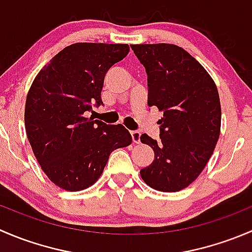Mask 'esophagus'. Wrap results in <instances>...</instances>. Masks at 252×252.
I'll use <instances>...</instances> for the list:
<instances>
[{
  "instance_id": "obj_1",
  "label": "esophagus",
  "mask_w": 252,
  "mask_h": 252,
  "mask_svg": "<svg viewBox=\"0 0 252 252\" xmlns=\"http://www.w3.org/2000/svg\"><path fill=\"white\" fill-rule=\"evenodd\" d=\"M130 135H131V139H133L134 142H136V144H138V142L140 141V136H141L140 131L133 130V131H130Z\"/></svg>"
}]
</instances>
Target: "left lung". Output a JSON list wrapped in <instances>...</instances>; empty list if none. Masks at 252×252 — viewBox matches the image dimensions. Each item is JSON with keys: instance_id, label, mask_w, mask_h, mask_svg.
Returning <instances> with one entry per match:
<instances>
[{"instance_id": "1", "label": "left lung", "mask_w": 252, "mask_h": 252, "mask_svg": "<svg viewBox=\"0 0 252 252\" xmlns=\"http://www.w3.org/2000/svg\"><path fill=\"white\" fill-rule=\"evenodd\" d=\"M147 74V105L163 112L159 139L142 134L155 159L140 171L147 185L173 192L191 184L211 158L220 138V102L205 68L171 44L130 45Z\"/></svg>"}]
</instances>
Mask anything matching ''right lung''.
I'll list each match as a JSON object with an SVG mask.
<instances>
[{"instance_id": "obj_1", "label": "right lung", "mask_w": 252, "mask_h": 252, "mask_svg": "<svg viewBox=\"0 0 252 252\" xmlns=\"http://www.w3.org/2000/svg\"><path fill=\"white\" fill-rule=\"evenodd\" d=\"M128 52L126 44H73L32 81L25 103L27 135L42 171L57 187L69 191L91 187L112 151L131 144L122 124L84 114L102 105L106 73Z\"/></svg>"}]
</instances>
